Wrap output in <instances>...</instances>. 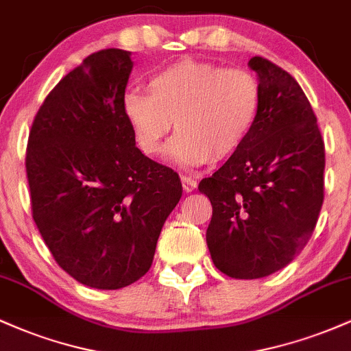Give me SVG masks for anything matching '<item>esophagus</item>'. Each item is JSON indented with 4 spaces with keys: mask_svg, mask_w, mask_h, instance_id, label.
I'll return each instance as SVG.
<instances>
[{
    "mask_svg": "<svg viewBox=\"0 0 351 351\" xmlns=\"http://www.w3.org/2000/svg\"><path fill=\"white\" fill-rule=\"evenodd\" d=\"M181 186L186 193H191L195 191L196 186H198V181L195 178H191V176H181Z\"/></svg>",
    "mask_w": 351,
    "mask_h": 351,
    "instance_id": "esophagus-1",
    "label": "esophagus"
}]
</instances>
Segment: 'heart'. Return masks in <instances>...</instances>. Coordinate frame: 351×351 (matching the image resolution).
Returning <instances> with one entry per match:
<instances>
[{
  "label": "heart",
  "mask_w": 351,
  "mask_h": 351,
  "mask_svg": "<svg viewBox=\"0 0 351 351\" xmlns=\"http://www.w3.org/2000/svg\"><path fill=\"white\" fill-rule=\"evenodd\" d=\"M148 90H130L123 97L136 145L145 155H160L175 122L180 134L171 155L188 167L236 155L261 108V84L252 72L188 58L155 72Z\"/></svg>",
  "instance_id": "heart-1"
}]
</instances>
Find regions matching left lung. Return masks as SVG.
I'll list each match as a JSON object with an SVG mask.
<instances>
[{
	"instance_id": "left-lung-1",
	"label": "left lung",
	"mask_w": 351,
	"mask_h": 351,
	"mask_svg": "<svg viewBox=\"0 0 351 351\" xmlns=\"http://www.w3.org/2000/svg\"><path fill=\"white\" fill-rule=\"evenodd\" d=\"M249 66L261 84L251 135L198 186L213 206L211 259L232 279H261L291 264L324 204L325 145L308 99L271 60L256 56Z\"/></svg>"
}]
</instances>
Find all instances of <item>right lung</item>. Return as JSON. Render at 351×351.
Here are the masks:
<instances>
[{"instance_id": "obj_1", "label": "right lung", "mask_w": 351, "mask_h": 351, "mask_svg": "<svg viewBox=\"0 0 351 351\" xmlns=\"http://www.w3.org/2000/svg\"><path fill=\"white\" fill-rule=\"evenodd\" d=\"M132 67L123 49L87 56L39 107L26 148L31 211L44 243L62 271L102 291L148 272L183 193L178 173L136 148L123 114Z\"/></svg>"}]
</instances>
